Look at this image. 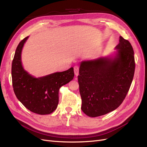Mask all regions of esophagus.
Instances as JSON below:
<instances>
[{
    "label": "esophagus",
    "mask_w": 147,
    "mask_h": 147,
    "mask_svg": "<svg viewBox=\"0 0 147 147\" xmlns=\"http://www.w3.org/2000/svg\"><path fill=\"white\" fill-rule=\"evenodd\" d=\"M74 73L76 76H78L79 74V67L78 65L74 66Z\"/></svg>",
    "instance_id": "1"
}]
</instances>
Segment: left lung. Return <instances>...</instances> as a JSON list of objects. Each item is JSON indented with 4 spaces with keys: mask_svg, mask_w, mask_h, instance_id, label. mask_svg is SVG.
I'll return each mask as SVG.
<instances>
[{
    "mask_svg": "<svg viewBox=\"0 0 147 147\" xmlns=\"http://www.w3.org/2000/svg\"><path fill=\"white\" fill-rule=\"evenodd\" d=\"M114 57L82 61L78 82L82 110L97 117L117 109L127 94L134 77L135 60L130 42L119 37Z\"/></svg>",
    "mask_w": 147,
    "mask_h": 147,
    "instance_id": "obj_1",
    "label": "left lung"
}]
</instances>
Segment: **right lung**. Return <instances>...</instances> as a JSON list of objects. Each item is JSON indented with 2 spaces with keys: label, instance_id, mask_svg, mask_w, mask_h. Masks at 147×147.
Returning a JSON list of instances; mask_svg holds the SVG:
<instances>
[{
  "label": "right lung",
  "instance_id": "obj_1",
  "mask_svg": "<svg viewBox=\"0 0 147 147\" xmlns=\"http://www.w3.org/2000/svg\"><path fill=\"white\" fill-rule=\"evenodd\" d=\"M28 37L20 42L12 61L13 91L18 99L30 112L39 115L50 114L58 105L60 88L73 80L74 68L40 78L32 76L23 69L21 63L22 49Z\"/></svg>",
  "mask_w": 147,
  "mask_h": 147
}]
</instances>
